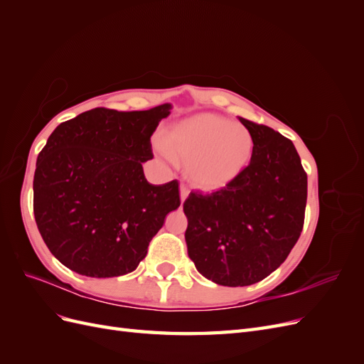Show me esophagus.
<instances>
[{"label": "esophagus", "mask_w": 364, "mask_h": 364, "mask_svg": "<svg viewBox=\"0 0 364 364\" xmlns=\"http://www.w3.org/2000/svg\"><path fill=\"white\" fill-rule=\"evenodd\" d=\"M179 194H181V202L183 203V202L186 200V197H188L190 191H188V188H185V186H183V185H181V190H179Z\"/></svg>", "instance_id": "34e87169"}]
</instances>
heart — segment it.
Returning <instances> with one entry per match:
<instances>
[{"instance_id":"obj_1","label":"heart","mask_w":364,"mask_h":364,"mask_svg":"<svg viewBox=\"0 0 364 364\" xmlns=\"http://www.w3.org/2000/svg\"><path fill=\"white\" fill-rule=\"evenodd\" d=\"M158 150L185 165L186 178L202 191H222L237 182L253 156L250 132L223 115L203 112L174 123Z\"/></svg>"}]
</instances>
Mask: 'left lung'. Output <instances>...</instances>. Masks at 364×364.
<instances>
[{
  "label": "left lung",
  "mask_w": 364,
  "mask_h": 364,
  "mask_svg": "<svg viewBox=\"0 0 364 364\" xmlns=\"http://www.w3.org/2000/svg\"><path fill=\"white\" fill-rule=\"evenodd\" d=\"M253 138L247 170L228 188L191 193L183 203L188 257L225 287L259 282L289 257L304 226L306 174L293 142L238 117Z\"/></svg>",
  "instance_id": "left-lung-1"
}]
</instances>
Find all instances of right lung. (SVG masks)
<instances>
[{"label":"right lung","mask_w":364,"mask_h":364,"mask_svg":"<svg viewBox=\"0 0 364 364\" xmlns=\"http://www.w3.org/2000/svg\"><path fill=\"white\" fill-rule=\"evenodd\" d=\"M171 105L119 112L95 107L54 129L36 161L33 211L50 252L91 278L134 272L168 213L178 181L147 182L150 136Z\"/></svg>","instance_id":"obj_1"}]
</instances>
